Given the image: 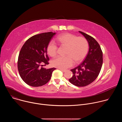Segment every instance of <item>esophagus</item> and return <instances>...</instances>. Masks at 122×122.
<instances>
[{"instance_id":"1","label":"esophagus","mask_w":122,"mask_h":122,"mask_svg":"<svg viewBox=\"0 0 122 122\" xmlns=\"http://www.w3.org/2000/svg\"><path fill=\"white\" fill-rule=\"evenodd\" d=\"M59 69H60V70L61 71H62V72H66V70H63V69H60V68H59Z\"/></svg>"}]
</instances>
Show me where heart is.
<instances>
[{
    "label": "heart",
    "instance_id": "heart-1",
    "mask_svg": "<svg viewBox=\"0 0 122 122\" xmlns=\"http://www.w3.org/2000/svg\"><path fill=\"white\" fill-rule=\"evenodd\" d=\"M57 41L61 46H66V56H58L51 62V64L57 68L66 69L71 66L75 60L76 62L81 61L86 56L88 50V43L87 40L81 37H78L71 33H64L58 36ZM58 46L54 41L48 44L47 51L52 57L57 54Z\"/></svg>",
    "mask_w": 122,
    "mask_h": 122
}]
</instances>
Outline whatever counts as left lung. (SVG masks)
I'll return each mask as SVG.
<instances>
[{"label":"left lung","instance_id":"8db88e82","mask_svg":"<svg viewBox=\"0 0 122 122\" xmlns=\"http://www.w3.org/2000/svg\"><path fill=\"white\" fill-rule=\"evenodd\" d=\"M79 32L87 41L89 51L82 62L71 69L73 76L68 80L75 86L83 87L91 83L98 76L103 64V53L99 44L94 38L81 31Z\"/></svg>","mask_w":122,"mask_h":122}]
</instances>
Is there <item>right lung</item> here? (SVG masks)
<instances>
[{
	"label": "right lung",
	"mask_w": 122,
	"mask_h": 122,
	"mask_svg": "<svg viewBox=\"0 0 122 122\" xmlns=\"http://www.w3.org/2000/svg\"><path fill=\"white\" fill-rule=\"evenodd\" d=\"M56 35L52 32L43 33L28 39L19 53L18 69L22 79L28 85L39 87L50 80L55 67L46 69L43 64H49L47 55L48 44Z\"/></svg>",
	"instance_id": "right-lung-1"
}]
</instances>
